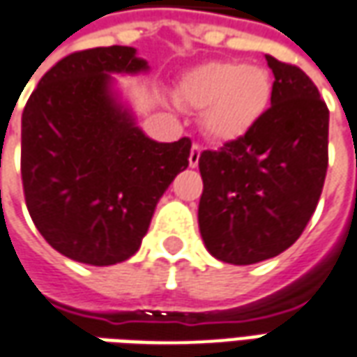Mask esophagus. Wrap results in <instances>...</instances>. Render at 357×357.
I'll list each match as a JSON object with an SVG mask.
<instances>
[{
    "instance_id": "obj_1",
    "label": "esophagus",
    "mask_w": 357,
    "mask_h": 357,
    "mask_svg": "<svg viewBox=\"0 0 357 357\" xmlns=\"http://www.w3.org/2000/svg\"><path fill=\"white\" fill-rule=\"evenodd\" d=\"M201 151H203V146H201V144L195 143L193 146H191V153H189V166H191V168H197V166H199Z\"/></svg>"
}]
</instances>
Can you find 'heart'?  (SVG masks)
I'll list each match as a JSON object with an SVG mask.
<instances>
[{"label": "heart", "mask_w": 357, "mask_h": 357, "mask_svg": "<svg viewBox=\"0 0 357 357\" xmlns=\"http://www.w3.org/2000/svg\"><path fill=\"white\" fill-rule=\"evenodd\" d=\"M273 98L266 69L241 61H211L181 79L178 100L201 112L204 133L214 141H236L255 129Z\"/></svg>", "instance_id": "b5f03b06"}]
</instances>
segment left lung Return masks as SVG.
<instances>
[{
	"label": "left lung",
	"instance_id": "obj_1",
	"mask_svg": "<svg viewBox=\"0 0 357 357\" xmlns=\"http://www.w3.org/2000/svg\"><path fill=\"white\" fill-rule=\"evenodd\" d=\"M271 108L248 135L199 158V230L208 253L253 265L296 243L317 208L328 166V108L300 67L265 56Z\"/></svg>",
	"mask_w": 357,
	"mask_h": 357
}]
</instances>
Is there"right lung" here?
I'll use <instances>...</instances> for the list:
<instances>
[{"mask_svg": "<svg viewBox=\"0 0 357 357\" xmlns=\"http://www.w3.org/2000/svg\"><path fill=\"white\" fill-rule=\"evenodd\" d=\"M149 71L129 46L75 52L40 79L22 112L26 208L61 255L108 266L135 255L156 203L189 164L191 141L137 127L112 75Z\"/></svg>", "mask_w": 357, "mask_h": 357, "instance_id": "1", "label": "right lung"}]
</instances>
